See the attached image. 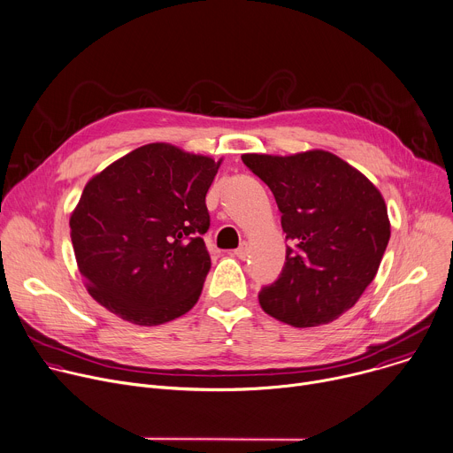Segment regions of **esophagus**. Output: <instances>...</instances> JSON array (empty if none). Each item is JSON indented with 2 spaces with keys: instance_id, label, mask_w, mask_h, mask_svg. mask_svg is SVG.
<instances>
[{
  "instance_id": "obj_1",
  "label": "esophagus",
  "mask_w": 453,
  "mask_h": 453,
  "mask_svg": "<svg viewBox=\"0 0 453 453\" xmlns=\"http://www.w3.org/2000/svg\"><path fill=\"white\" fill-rule=\"evenodd\" d=\"M234 256L240 257V260H245V257L249 256V245H247V242H242V243H240V247L234 250Z\"/></svg>"
}]
</instances>
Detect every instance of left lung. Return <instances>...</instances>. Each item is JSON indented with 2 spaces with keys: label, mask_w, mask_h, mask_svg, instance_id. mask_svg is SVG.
Masks as SVG:
<instances>
[{
  "label": "left lung",
  "mask_w": 453,
  "mask_h": 453,
  "mask_svg": "<svg viewBox=\"0 0 453 453\" xmlns=\"http://www.w3.org/2000/svg\"><path fill=\"white\" fill-rule=\"evenodd\" d=\"M274 193L281 227L294 247L276 283L260 292L271 317L313 328L353 308L374 280L391 222L380 189L326 150L292 156L243 154Z\"/></svg>",
  "instance_id": "left-lung-1"
}]
</instances>
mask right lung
Masks as SVG:
<instances>
[{
    "label": "right lung",
    "instance_id": "obj_1",
    "mask_svg": "<svg viewBox=\"0 0 453 453\" xmlns=\"http://www.w3.org/2000/svg\"><path fill=\"white\" fill-rule=\"evenodd\" d=\"M220 163L149 143L88 180L70 234L98 304L138 326L165 325L196 306L211 267L203 234Z\"/></svg>",
    "mask_w": 453,
    "mask_h": 453
}]
</instances>
